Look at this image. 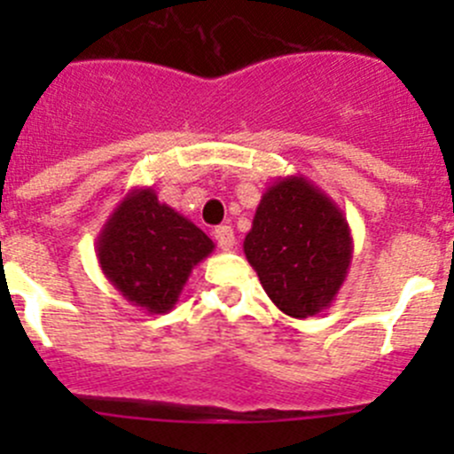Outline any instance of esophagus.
Masks as SVG:
<instances>
[{"label":"esophagus","mask_w":454,"mask_h":454,"mask_svg":"<svg viewBox=\"0 0 454 454\" xmlns=\"http://www.w3.org/2000/svg\"><path fill=\"white\" fill-rule=\"evenodd\" d=\"M215 241L222 250H232L235 246V232L231 226H217L215 228Z\"/></svg>","instance_id":"1"}]
</instances>
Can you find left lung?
I'll list each match as a JSON object with an SVG mask.
<instances>
[{
    "mask_svg": "<svg viewBox=\"0 0 454 454\" xmlns=\"http://www.w3.org/2000/svg\"><path fill=\"white\" fill-rule=\"evenodd\" d=\"M244 253L272 303L292 318L327 309L345 283L354 239L345 213L303 176L261 195Z\"/></svg>",
    "mask_w": 454,
    "mask_h": 454,
    "instance_id": "obj_1",
    "label": "left lung"
}]
</instances>
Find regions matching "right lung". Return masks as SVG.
I'll return each instance as SVG.
<instances>
[{
	"label": "right lung",
	"mask_w": 454,
	"mask_h": 454,
	"mask_svg": "<svg viewBox=\"0 0 454 454\" xmlns=\"http://www.w3.org/2000/svg\"><path fill=\"white\" fill-rule=\"evenodd\" d=\"M215 244L191 219L136 186L118 201L96 237V256L107 281L136 308L167 314L191 272Z\"/></svg>",
	"instance_id": "obj_1"
}]
</instances>
